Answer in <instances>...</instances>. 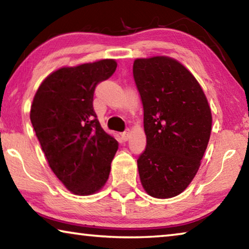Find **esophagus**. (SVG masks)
Returning <instances> with one entry per match:
<instances>
[{"instance_id":"obj_1","label":"esophagus","mask_w":249,"mask_h":249,"mask_svg":"<svg viewBox=\"0 0 249 249\" xmlns=\"http://www.w3.org/2000/svg\"><path fill=\"white\" fill-rule=\"evenodd\" d=\"M121 136H122V138H123L124 141H127L128 138H129V136H130V130L129 129H126L125 132H123L121 134Z\"/></svg>"}]
</instances>
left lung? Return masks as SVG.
<instances>
[{
	"instance_id": "left-lung-1",
	"label": "left lung",
	"mask_w": 249,
	"mask_h": 249,
	"mask_svg": "<svg viewBox=\"0 0 249 249\" xmlns=\"http://www.w3.org/2000/svg\"><path fill=\"white\" fill-rule=\"evenodd\" d=\"M133 75L144 108L146 148L137 159L149 196L180 195L195 178L208 146L212 115L204 92L175 59H136Z\"/></svg>"
}]
</instances>
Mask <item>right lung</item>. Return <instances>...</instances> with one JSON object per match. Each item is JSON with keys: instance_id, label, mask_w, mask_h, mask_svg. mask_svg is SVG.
Returning <instances> with one entry per match:
<instances>
[{"instance_id": "add662e5", "label": "right lung", "mask_w": 249, "mask_h": 249, "mask_svg": "<svg viewBox=\"0 0 249 249\" xmlns=\"http://www.w3.org/2000/svg\"><path fill=\"white\" fill-rule=\"evenodd\" d=\"M116 67L115 60L104 59L59 69L44 80L33 101L31 122L49 167L74 195L103 187L119 148L93 109L96 86Z\"/></svg>"}]
</instances>
